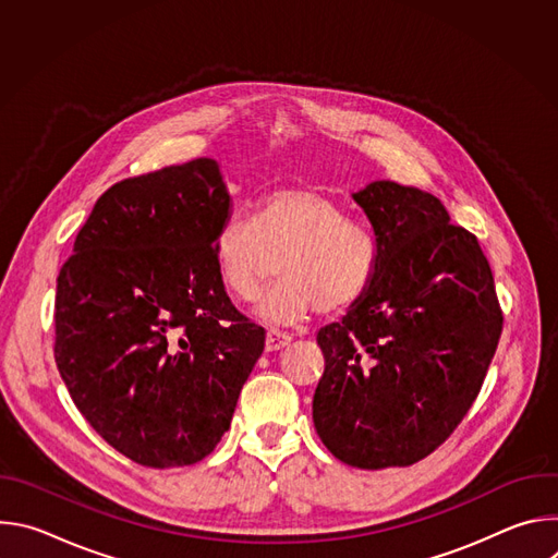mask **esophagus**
Masks as SVG:
<instances>
[{
	"mask_svg": "<svg viewBox=\"0 0 558 558\" xmlns=\"http://www.w3.org/2000/svg\"><path fill=\"white\" fill-rule=\"evenodd\" d=\"M289 344H291V336L289 333H280L276 329L267 331V340H265V349L267 351H280V349H284Z\"/></svg>",
	"mask_w": 558,
	"mask_h": 558,
	"instance_id": "obj_1",
	"label": "esophagus"
}]
</instances>
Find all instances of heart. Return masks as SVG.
<instances>
[{
	"mask_svg": "<svg viewBox=\"0 0 558 558\" xmlns=\"http://www.w3.org/2000/svg\"><path fill=\"white\" fill-rule=\"evenodd\" d=\"M225 291L254 302L282 256L278 282L258 306L269 325H298L306 315L340 313L366 291L379 258L375 233L349 220L340 203L315 187L265 196L254 218H227L211 243Z\"/></svg>",
	"mask_w": 558,
	"mask_h": 558,
	"instance_id": "1",
	"label": "heart"
}]
</instances>
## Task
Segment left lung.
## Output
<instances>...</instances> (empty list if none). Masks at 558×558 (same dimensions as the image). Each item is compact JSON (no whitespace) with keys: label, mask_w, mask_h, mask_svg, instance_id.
I'll return each instance as SVG.
<instances>
[{"label":"left lung","mask_w":558,"mask_h":558,"mask_svg":"<svg viewBox=\"0 0 558 558\" xmlns=\"http://www.w3.org/2000/svg\"><path fill=\"white\" fill-rule=\"evenodd\" d=\"M379 258L342 323L317 331L325 375L313 424L340 461L411 465L441 446L480 395L504 315L476 238L424 190L373 181L351 194Z\"/></svg>","instance_id":"left-lung-1"}]
</instances>
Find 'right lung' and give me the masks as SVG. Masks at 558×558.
<instances>
[{
	"label": "right lung",
	"mask_w": 558,
	"mask_h": 558,
	"mask_svg": "<svg viewBox=\"0 0 558 558\" xmlns=\"http://www.w3.org/2000/svg\"><path fill=\"white\" fill-rule=\"evenodd\" d=\"M231 218L214 158L112 185L57 278L54 360L76 409L147 468L205 459L265 329L231 304L211 243Z\"/></svg>",
	"instance_id": "obj_1"
}]
</instances>
